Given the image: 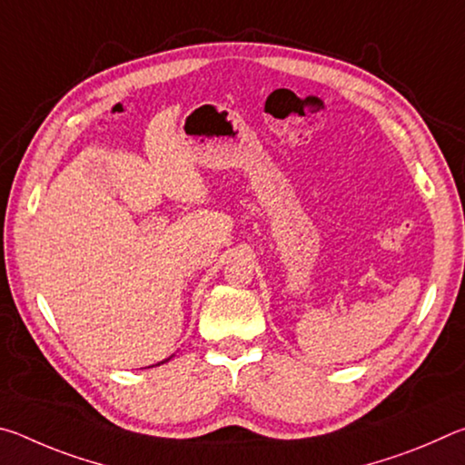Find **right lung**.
<instances>
[{
	"label": "right lung",
	"instance_id": "1",
	"mask_svg": "<svg viewBox=\"0 0 465 465\" xmlns=\"http://www.w3.org/2000/svg\"><path fill=\"white\" fill-rule=\"evenodd\" d=\"M170 359H172V357H168V359H163V361H160V363H157V365H162V363H166V361H170ZM152 367H153V365H152Z\"/></svg>",
	"mask_w": 465,
	"mask_h": 465
}]
</instances>
